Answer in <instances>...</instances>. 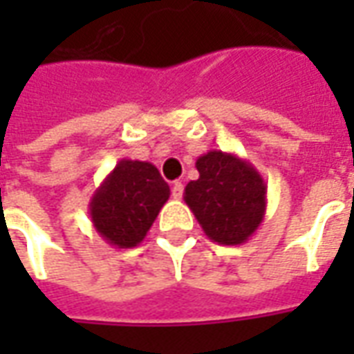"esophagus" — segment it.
<instances>
[{
	"label": "esophagus",
	"mask_w": 354,
	"mask_h": 354,
	"mask_svg": "<svg viewBox=\"0 0 354 354\" xmlns=\"http://www.w3.org/2000/svg\"><path fill=\"white\" fill-rule=\"evenodd\" d=\"M182 195H184V184L182 182H174L172 184V197L174 199H182Z\"/></svg>",
	"instance_id": "1"
}]
</instances>
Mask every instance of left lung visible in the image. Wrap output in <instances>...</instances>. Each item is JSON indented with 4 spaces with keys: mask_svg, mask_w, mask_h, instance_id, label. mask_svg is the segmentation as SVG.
Wrapping results in <instances>:
<instances>
[{
    "mask_svg": "<svg viewBox=\"0 0 354 354\" xmlns=\"http://www.w3.org/2000/svg\"><path fill=\"white\" fill-rule=\"evenodd\" d=\"M195 167L199 178L185 185L184 201L210 241L243 245L263 222L267 185L252 162L210 149Z\"/></svg>",
    "mask_w": 354,
    "mask_h": 354,
    "instance_id": "left-lung-1",
    "label": "left lung"
}]
</instances>
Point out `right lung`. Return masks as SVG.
<instances>
[{
	"label": "right lung",
	"instance_id": "obj_1",
	"mask_svg": "<svg viewBox=\"0 0 354 354\" xmlns=\"http://www.w3.org/2000/svg\"><path fill=\"white\" fill-rule=\"evenodd\" d=\"M170 187L155 165L121 159L88 203L94 230L108 245L132 248L146 239Z\"/></svg>",
	"mask_w": 354,
	"mask_h": 354
}]
</instances>
